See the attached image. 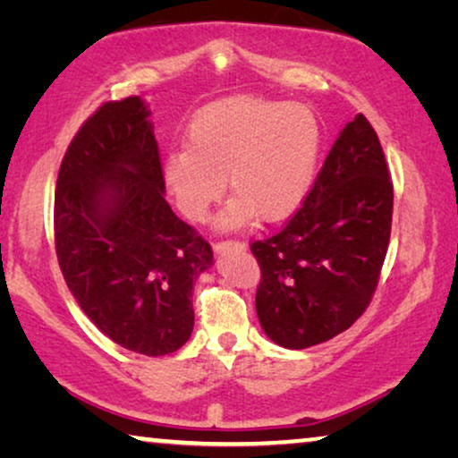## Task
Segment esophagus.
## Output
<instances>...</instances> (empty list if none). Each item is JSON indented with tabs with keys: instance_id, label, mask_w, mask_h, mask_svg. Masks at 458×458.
I'll use <instances>...</instances> for the list:
<instances>
[{
	"instance_id": "esophagus-1",
	"label": "esophagus",
	"mask_w": 458,
	"mask_h": 458,
	"mask_svg": "<svg viewBox=\"0 0 458 458\" xmlns=\"http://www.w3.org/2000/svg\"><path fill=\"white\" fill-rule=\"evenodd\" d=\"M213 250L216 253H223V251H229V250L242 251V250H245V243L243 242H233V239H231V242H215Z\"/></svg>"
}]
</instances>
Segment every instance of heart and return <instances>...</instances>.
Masks as SVG:
<instances>
[{
    "label": "heart",
    "instance_id": "heart-1",
    "mask_svg": "<svg viewBox=\"0 0 458 458\" xmlns=\"http://www.w3.org/2000/svg\"><path fill=\"white\" fill-rule=\"evenodd\" d=\"M323 147L321 121L305 104L259 96L225 98L202 108L186 131V149L164 161V182L188 221H207L225 182L233 199L216 229L256 219H288L315 184Z\"/></svg>",
    "mask_w": 458,
    "mask_h": 458
}]
</instances>
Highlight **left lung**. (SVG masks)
<instances>
[{"instance_id":"left-lung-1","label":"left lung","mask_w":458,"mask_h":458,"mask_svg":"<svg viewBox=\"0 0 458 458\" xmlns=\"http://www.w3.org/2000/svg\"><path fill=\"white\" fill-rule=\"evenodd\" d=\"M389 175L375 129L358 114L302 207L278 233L250 245L262 270L258 319L278 346L327 342L367 311L391 237Z\"/></svg>"}]
</instances>
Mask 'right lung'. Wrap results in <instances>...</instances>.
<instances>
[{
	"label": "right lung",
	"mask_w": 458,
	"mask_h": 458,
	"mask_svg": "<svg viewBox=\"0 0 458 458\" xmlns=\"http://www.w3.org/2000/svg\"><path fill=\"white\" fill-rule=\"evenodd\" d=\"M149 110L106 102L69 143L55 190V250L89 321L126 350L165 356L194 327L192 288L213 250L164 199Z\"/></svg>",
	"instance_id": "obj_1"
}]
</instances>
